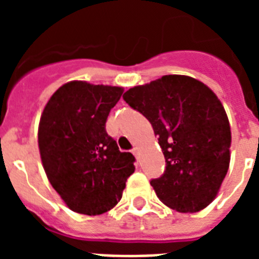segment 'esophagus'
I'll list each match as a JSON object with an SVG mask.
<instances>
[{"mask_svg": "<svg viewBox=\"0 0 259 259\" xmlns=\"http://www.w3.org/2000/svg\"><path fill=\"white\" fill-rule=\"evenodd\" d=\"M132 153H134L135 157L139 158V149H137V148H134V149H132Z\"/></svg>", "mask_w": 259, "mask_h": 259, "instance_id": "obj_1", "label": "esophagus"}]
</instances>
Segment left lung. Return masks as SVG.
<instances>
[{
	"mask_svg": "<svg viewBox=\"0 0 259 259\" xmlns=\"http://www.w3.org/2000/svg\"><path fill=\"white\" fill-rule=\"evenodd\" d=\"M123 98L152 123L163 152L164 172L150 180L157 197L182 212L205 209L230 166L231 128L218 97L193 77L166 75Z\"/></svg>",
	"mask_w": 259,
	"mask_h": 259,
	"instance_id": "obj_1",
	"label": "left lung"
}]
</instances>
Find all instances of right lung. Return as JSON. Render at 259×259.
<instances>
[{
  "label": "right lung",
  "mask_w": 259,
  "mask_h": 259,
  "mask_svg": "<svg viewBox=\"0 0 259 259\" xmlns=\"http://www.w3.org/2000/svg\"><path fill=\"white\" fill-rule=\"evenodd\" d=\"M123 88L70 81L57 89L38 125L41 161L53 188L72 211L104 214L122 198L136 161L120 152L106 120Z\"/></svg>",
  "instance_id": "1"
}]
</instances>
